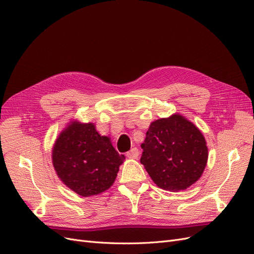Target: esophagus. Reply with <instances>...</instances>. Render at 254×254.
Returning a JSON list of instances; mask_svg holds the SVG:
<instances>
[{"instance_id":"1","label":"esophagus","mask_w":254,"mask_h":254,"mask_svg":"<svg viewBox=\"0 0 254 254\" xmlns=\"http://www.w3.org/2000/svg\"><path fill=\"white\" fill-rule=\"evenodd\" d=\"M138 154H139L138 149H137V148H133V149H131V150H129V151L127 152V156L128 158H137V157H138Z\"/></svg>"}]
</instances>
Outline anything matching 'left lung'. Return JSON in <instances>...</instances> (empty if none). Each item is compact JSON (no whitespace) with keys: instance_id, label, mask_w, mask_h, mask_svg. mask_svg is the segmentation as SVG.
Listing matches in <instances>:
<instances>
[{"instance_id":"8db88e82","label":"left lung","mask_w":254,"mask_h":254,"mask_svg":"<svg viewBox=\"0 0 254 254\" xmlns=\"http://www.w3.org/2000/svg\"><path fill=\"white\" fill-rule=\"evenodd\" d=\"M141 149L144 169L159 188L169 191L197 182L208 157L203 134L181 114L151 122Z\"/></svg>"}]
</instances>
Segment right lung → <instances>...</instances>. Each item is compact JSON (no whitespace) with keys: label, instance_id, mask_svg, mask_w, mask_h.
<instances>
[{"label":"right lung","instance_id":"add662e5","mask_svg":"<svg viewBox=\"0 0 254 254\" xmlns=\"http://www.w3.org/2000/svg\"><path fill=\"white\" fill-rule=\"evenodd\" d=\"M125 159L115 150L110 137L101 136L93 123L76 120L63 129L52 150L57 177L82 197L107 190Z\"/></svg>","mask_w":254,"mask_h":254}]
</instances>
